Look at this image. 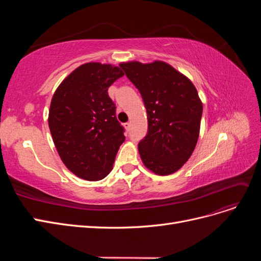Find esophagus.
I'll return each instance as SVG.
<instances>
[{"mask_svg":"<svg viewBox=\"0 0 261 261\" xmlns=\"http://www.w3.org/2000/svg\"><path fill=\"white\" fill-rule=\"evenodd\" d=\"M124 126H125L126 130H129V129H130V126H132V124H130L129 122H127V123H125V124H124Z\"/></svg>","mask_w":261,"mask_h":261,"instance_id":"1","label":"esophagus"}]
</instances>
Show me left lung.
Listing matches in <instances>:
<instances>
[{"label":"left lung","instance_id":"obj_1","mask_svg":"<svg viewBox=\"0 0 261 261\" xmlns=\"http://www.w3.org/2000/svg\"><path fill=\"white\" fill-rule=\"evenodd\" d=\"M120 67L139 90L148 132L138 144L141 160L158 175L179 170L199 137L202 103L186 76L161 61L122 63Z\"/></svg>","mask_w":261,"mask_h":261}]
</instances>
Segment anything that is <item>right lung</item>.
<instances>
[{
  "label": "right lung",
  "mask_w": 261,
  "mask_h": 261,
  "mask_svg": "<svg viewBox=\"0 0 261 261\" xmlns=\"http://www.w3.org/2000/svg\"><path fill=\"white\" fill-rule=\"evenodd\" d=\"M124 75L111 64L87 63L69 74L54 92L49 127L66 168L86 180L105 178L112 170L124 127L108 89Z\"/></svg>",
  "instance_id": "add662e5"
}]
</instances>
